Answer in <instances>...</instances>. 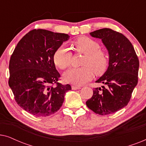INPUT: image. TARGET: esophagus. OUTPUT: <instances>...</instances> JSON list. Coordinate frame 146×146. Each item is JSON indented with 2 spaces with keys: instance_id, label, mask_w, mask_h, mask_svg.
<instances>
[{
  "instance_id": "esophagus-1",
  "label": "esophagus",
  "mask_w": 146,
  "mask_h": 146,
  "mask_svg": "<svg viewBox=\"0 0 146 146\" xmlns=\"http://www.w3.org/2000/svg\"><path fill=\"white\" fill-rule=\"evenodd\" d=\"M80 88H81L80 86H72V90H78Z\"/></svg>"
}]
</instances>
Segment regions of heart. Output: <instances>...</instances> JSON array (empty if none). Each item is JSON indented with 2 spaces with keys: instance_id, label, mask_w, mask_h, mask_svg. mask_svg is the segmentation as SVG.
<instances>
[{
  "instance_id": "b5f03b06",
  "label": "heart",
  "mask_w": 146,
  "mask_h": 146,
  "mask_svg": "<svg viewBox=\"0 0 146 146\" xmlns=\"http://www.w3.org/2000/svg\"><path fill=\"white\" fill-rule=\"evenodd\" d=\"M76 50L85 54L80 68H73L64 74L67 82L75 85H83L92 78L94 71L98 75L103 74L108 66V58L105 52L100 50L99 44L88 37L79 38L75 41ZM72 52L70 48L62 44L58 48L53 56L55 65L60 69L66 68L70 65Z\"/></svg>"
}]
</instances>
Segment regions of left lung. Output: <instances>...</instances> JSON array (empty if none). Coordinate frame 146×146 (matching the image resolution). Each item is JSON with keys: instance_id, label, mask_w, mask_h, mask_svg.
I'll return each mask as SVG.
<instances>
[{"instance_id": "left-lung-1", "label": "left lung", "mask_w": 146, "mask_h": 146, "mask_svg": "<svg viewBox=\"0 0 146 146\" xmlns=\"http://www.w3.org/2000/svg\"><path fill=\"white\" fill-rule=\"evenodd\" d=\"M91 36L102 40L109 55L108 67L96 81L102 83L101 88H94L87 106L100 115L114 113L126 106L138 80L139 60L133 46L122 34L110 29L97 30Z\"/></svg>"}]
</instances>
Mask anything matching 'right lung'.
<instances>
[{
  "mask_svg": "<svg viewBox=\"0 0 146 146\" xmlns=\"http://www.w3.org/2000/svg\"><path fill=\"white\" fill-rule=\"evenodd\" d=\"M69 38L66 34L33 30L19 42L11 56L9 86L18 105L32 115L46 117L56 113L71 90L70 85L58 82L60 75L53 60L55 51Z\"/></svg>",
  "mask_w": 146,
  "mask_h": 146,
  "instance_id": "obj_1",
  "label": "right lung"
}]
</instances>
